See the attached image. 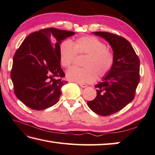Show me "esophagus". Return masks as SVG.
<instances>
[{
    "label": "esophagus",
    "mask_w": 155,
    "mask_h": 155,
    "mask_svg": "<svg viewBox=\"0 0 155 155\" xmlns=\"http://www.w3.org/2000/svg\"><path fill=\"white\" fill-rule=\"evenodd\" d=\"M78 85L81 87H83V88H85V87H87V85L85 83H78Z\"/></svg>",
    "instance_id": "34e87169"
}]
</instances>
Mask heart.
I'll list each match as a JSON object with an SVG mask.
<instances>
[{"mask_svg":"<svg viewBox=\"0 0 155 155\" xmlns=\"http://www.w3.org/2000/svg\"><path fill=\"white\" fill-rule=\"evenodd\" d=\"M76 54L86 55L83 61L84 68H72L66 72L68 80L78 83H92L97 76L105 77L114 64V56L107 49L106 44L94 36H85L73 43L62 41L59 47V61L64 68L72 65Z\"/></svg>","mask_w":155,"mask_h":155,"instance_id":"1","label":"heart"}]
</instances>
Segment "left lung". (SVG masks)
<instances>
[{"mask_svg":"<svg viewBox=\"0 0 155 155\" xmlns=\"http://www.w3.org/2000/svg\"><path fill=\"white\" fill-rule=\"evenodd\" d=\"M104 38L113 51V66L95 87L97 96L87 102L91 110L102 116L119 111L130 103L140 81V60L125 38L106 32H92Z\"/></svg>","mask_w":155,"mask_h":155,"instance_id":"obj_1","label":"left lung"}]
</instances>
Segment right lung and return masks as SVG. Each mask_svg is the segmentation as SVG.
<instances>
[{"label": "right lung", "instance_id": "obj_1", "mask_svg": "<svg viewBox=\"0 0 155 155\" xmlns=\"http://www.w3.org/2000/svg\"><path fill=\"white\" fill-rule=\"evenodd\" d=\"M75 35L49 28L30 34L16 51L11 72L16 97L31 109L44 110L57 103L67 81L59 61L61 41Z\"/></svg>", "mask_w": 155, "mask_h": 155}]
</instances>
